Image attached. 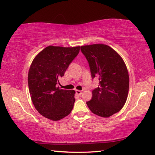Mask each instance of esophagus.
I'll list each match as a JSON object with an SVG mask.
<instances>
[{"mask_svg":"<svg viewBox=\"0 0 155 155\" xmlns=\"http://www.w3.org/2000/svg\"><path fill=\"white\" fill-rule=\"evenodd\" d=\"M75 93H76L77 95L80 96L81 94H82V92H81V90H75Z\"/></svg>","mask_w":155,"mask_h":155,"instance_id":"1","label":"esophagus"}]
</instances>
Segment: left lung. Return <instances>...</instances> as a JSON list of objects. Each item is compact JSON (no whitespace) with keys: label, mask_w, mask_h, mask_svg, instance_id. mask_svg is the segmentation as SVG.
Here are the masks:
<instances>
[{"label":"left lung","mask_w":155,"mask_h":155,"mask_svg":"<svg viewBox=\"0 0 155 155\" xmlns=\"http://www.w3.org/2000/svg\"><path fill=\"white\" fill-rule=\"evenodd\" d=\"M81 51L88 61L92 78H99L98 87L86 104L95 115L109 117L119 112L127 101L130 82L127 67L120 55L108 45L81 46Z\"/></svg>","instance_id":"left-lung-1"}]
</instances>
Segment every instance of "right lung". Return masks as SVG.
Masks as SVG:
<instances>
[{
  "label": "right lung",
  "instance_id": "obj_1",
  "mask_svg": "<svg viewBox=\"0 0 155 155\" xmlns=\"http://www.w3.org/2000/svg\"><path fill=\"white\" fill-rule=\"evenodd\" d=\"M80 48L48 46L32 61L28 77L29 91L36 109L46 118L59 121L71 112L75 90L61 89L58 84Z\"/></svg>",
  "mask_w": 155,
  "mask_h": 155
}]
</instances>
